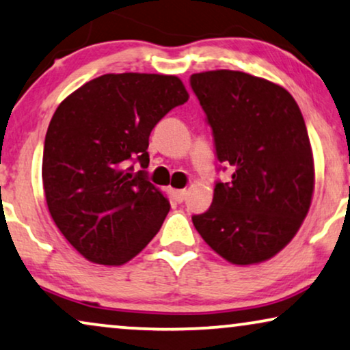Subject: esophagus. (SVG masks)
I'll return each mask as SVG.
<instances>
[{
	"mask_svg": "<svg viewBox=\"0 0 350 350\" xmlns=\"http://www.w3.org/2000/svg\"><path fill=\"white\" fill-rule=\"evenodd\" d=\"M171 193H172V198H174L176 202L183 203L184 198H185V195H187V190H185V189H172Z\"/></svg>",
	"mask_w": 350,
	"mask_h": 350,
	"instance_id": "1",
	"label": "esophagus"
}]
</instances>
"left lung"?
Returning <instances> with one entry per match:
<instances>
[{
  "label": "left lung",
  "instance_id": "left-lung-1",
  "mask_svg": "<svg viewBox=\"0 0 350 350\" xmlns=\"http://www.w3.org/2000/svg\"><path fill=\"white\" fill-rule=\"evenodd\" d=\"M190 85L211 124L217 160L232 166L213 204L193 216L211 250L235 265L273 258L309 213L315 166L299 105L277 83L237 72L193 73Z\"/></svg>",
  "mask_w": 350,
  "mask_h": 350
}]
</instances>
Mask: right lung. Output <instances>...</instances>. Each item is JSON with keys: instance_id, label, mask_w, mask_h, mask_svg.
I'll return each mask as SVG.
<instances>
[{"instance_id": "add662e5", "label": "right lung", "mask_w": 350, "mask_h": 350, "mask_svg": "<svg viewBox=\"0 0 350 350\" xmlns=\"http://www.w3.org/2000/svg\"><path fill=\"white\" fill-rule=\"evenodd\" d=\"M189 100L180 78L107 73L60 102L44 139L43 189L57 229L83 258L123 265L158 234L170 200L129 167L148 166V136Z\"/></svg>"}]
</instances>
